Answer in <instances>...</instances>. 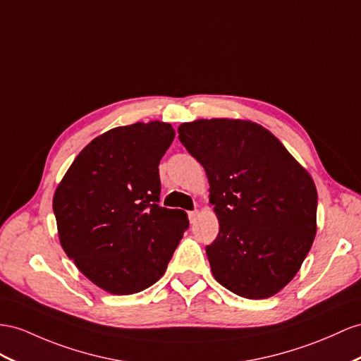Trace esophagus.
Wrapping results in <instances>:
<instances>
[{"instance_id": "34e87169", "label": "esophagus", "mask_w": 361, "mask_h": 361, "mask_svg": "<svg viewBox=\"0 0 361 361\" xmlns=\"http://www.w3.org/2000/svg\"><path fill=\"white\" fill-rule=\"evenodd\" d=\"M197 216H198V210H192V212H189V221H190V223H195Z\"/></svg>"}]
</instances>
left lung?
<instances>
[{"label": "left lung", "mask_w": 361, "mask_h": 361, "mask_svg": "<svg viewBox=\"0 0 361 361\" xmlns=\"http://www.w3.org/2000/svg\"><path fill=\"white\" fill-rule=\"evenodd\" d=\"M178 134L206 171L219 223L206 247L212 274L241 298H271L298 274L317 232L310 172L252 120L198 118Z\"/></svg>", "instance_id": "1"}]
</instances>
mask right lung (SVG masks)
Masks as SVG:
<instances>
[{"instance_id": "right-lung-1", "label": "right lung", "mask_w": 361, "mask_h": 361, "mask_svg": "<svg viewBox=\"0 0 361 361\" xmlns=\"http://www.w3.org/2000/svg\"><path fill=\"white\" fill-rule=\"evenodd\" d=\"M173 137L159 120L109 129L79 152L54 190L63 252L109 294L154 285L189 227L186 212L159 204V164Z\"/></svg>"}]
</instances>
